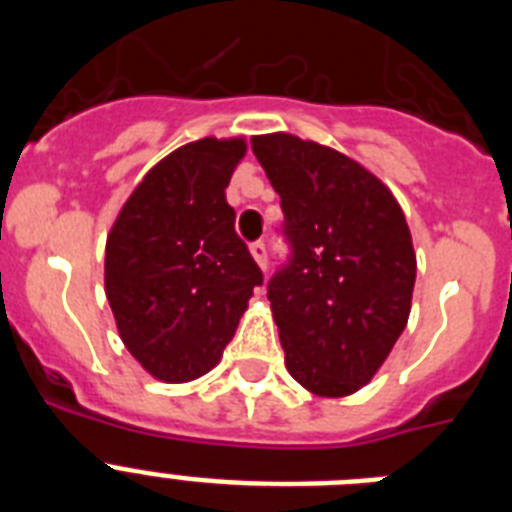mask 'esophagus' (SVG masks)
<instances>
[{"label": "esophagus", "mask_w": 512, "mask_h": 512, "mask_svg": "<svg viewBox=\"0 0 512 512\" xmlns=\"http://www.w3.org/2000/svg\"><path fill=\"white\" fill-rule=\"evenodd\" d=\"M251 256H253V261H256V264H259V269L261 271H266V246L264 243H251Z\"/></svg>", "instance_id": "obj_1"}]
</instances>
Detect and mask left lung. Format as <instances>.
I'll use <instances>...</instances> for the list:
<instances>
[{"label":"left lung","instance_id":"left-lung-1","mask_svg":"<svg viewBox=\"0 0 512 512\" xmlns=\"http://www.w3.org/2000/svg\"><path fill=\"white\" fill-rule=\"evenodd\" d=\"M282 197L292 264L269 282L287 372L318 397L372 382L408 325L413 235L390 187L336 148L292 133L253 135Z\"/></svg>","mask_w":512,"mask_h":512}]
</instances>
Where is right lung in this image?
I'll return each mask as SVG.
<instances>
[{"label": "right lung", "mask_w": 512, "mask_h": 512, "mask_svg": "<svg viewBox=\"0 0 512 512\" xmlns=\"http://www.w3.org/2000/svg\"><path fill=\"white\" fill-rule=\"evenodd\" d=\"M246 151L243 135L176 148L143 176L107 233L104 292L117 333L158 382L215 369L264 282L225 200Z\"/></svg>", "instance_id": "1"}]
</instances>
